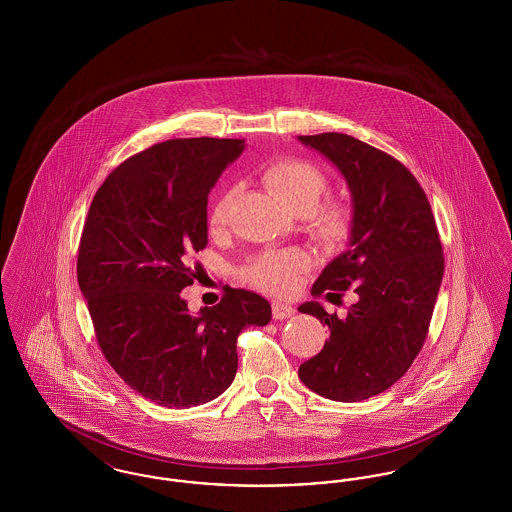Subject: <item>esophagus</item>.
Masks as SVG:
<instances>
[{"mask_svg":"<svg viewBox=\"0 0 512 512\" xmlns=\"http://www.w3.org/2000/svg\"><path fill=\"white\" fill-rule=\"evenodd\" d=\"M293 313H295V309H293L292 305L282 303V301H272V317L276 318V320L290 318Z\"/></svg>","mask_w":512,"mask_h":512,"instance_id":"obj_1","label":"esophagus"}]
</instances>
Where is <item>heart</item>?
<instances>
[{
	"label": "heart",
	"instance_id": "1",
	"mask_svg": "<svg viewBox=\"0 0 512 512\" xmlns=\"http://www.w3.org/2000/svg\"><path fill=\"white\" fill-rule=\"evenodd\" d=\"M263 184L295 215H305L315 236L324 242H341L351 228V213L336 201H322L328 190V178L317 165L282 157L261 172ZM232 205V190H224L217 197L209 213V226L213 232L226 228ZM303 265L297 251L270 249L257 255L244 268V278L255 288L265 292L282 293L292 290L295 276Z\"/></svg>",
	"mask_w": 512,
	"mask_h": 512
}]
</instances>
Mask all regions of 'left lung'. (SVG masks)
Instances as JSON below:
<instances>
[{"label": "left lung", "mask_w": 512, "mask_h": 512, "mask_svg": "<svg viewBox=\"0 0 512 512\" xmlns=\"http://www.w3.org/2000/svg\"><path fill=\"white\" fill-rule=\"evenodd\" d=\"M299 142L336 165L353 201L349 249L326 265L311 293L332 303L355 293L343 318L318 301L299 305L330 328L299 378L326 399L363 401L393 386L424 345L443 278L438 226L416 178L388 153L338 132Z\"/></svg>", "instance_id": "8db88e82"}]
</instances>
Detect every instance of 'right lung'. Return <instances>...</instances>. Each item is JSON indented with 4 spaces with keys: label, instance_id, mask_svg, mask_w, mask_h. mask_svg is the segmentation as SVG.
I'll use <instances>...</instances> for the list:
<instances>
[{
    "label": "right lung",
    "instance_id": "add662e5",
    "mask_svg": "<svg viewBox=\"0 0 512 512\" xmlns=\"http://www.w3.org/2000/svg\"><path fill=\"white\" fill-rule=\"evenodd\" d=\"M244 140L178 138L132 155L101 184L84 222L76 276L107 363L161 407L203 405L234 382L236 341L272 318L267 299L226 288L188 311L192 257L207 245V195Z\"/></svg>",
    "mask_w": 512,
    "mask_h": 512
}]
</instances>
